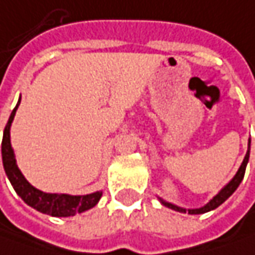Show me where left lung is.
Wrapping results in <instances>:
<instances>
[{
  "label": "left lung",
  "instance_id": "left-lung-1",
  "mask_svg": "<svg viewBox=\"0 0 255 255\" xmlns=\"http://www.w3.org/2000/svg\"><path fill=\"white\" fill-rule=\"evenodd\" d=\"M249 157H250V141H249V149H247V153H246V156H244V160L242 166L239 167V170H237L236 176L230 180L229 183L226 184V186L223 187L222 190L219 191V193L215 195L212 200L208 202L207 205H204L202 208H198V209H184V208H180L176 207V205H173L170 202H166L162 198H159L160 202L163 204L164 207L171 208V209H174V211H178V212H188L190 215H198V214H205V212H209V211H212L215 208H218L219 205H222L225 201L229 198L232 194L235 193L237 190V187L240 186V183H242V180L244 177V173H246V166L249 163Z\"/></svg>",
  "mask_w": 255,
  "mask_h": 255
}]
</instances>
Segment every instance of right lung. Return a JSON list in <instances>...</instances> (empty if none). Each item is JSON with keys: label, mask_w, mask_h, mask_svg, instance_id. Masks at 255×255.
I'll list each match as a JSON object with an SVG mask.
<instances>
[{"label": "right lung", "mask_w": 255, "mask_h": 255, "mask_svg": "<svg viewBox=\"0 0 255 255\" xmlns=\"http://www.w3.org/2000/svg\"><path fill=\"white\" fill-rule=\"evenodd\" d=\"M20 99H19L16 107L12 110L9 120L6 123L2 136V145H1V153H2V163L6 176L11 181L13 190L16 191L19 197L25 201L29 207L34 208L41 214L51 215V216H74L75 214H81L88 209L93 208L100 200L102 191L86 194V195H68V194H50L43 193L27 181L25 176L20 173L16 164V159L13 155V149L11 146V136L9 129L11 124L16 113Z\"/></svg>", "instance_id": "right-lung-1"}]
</instances>
